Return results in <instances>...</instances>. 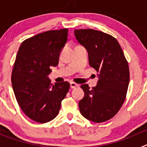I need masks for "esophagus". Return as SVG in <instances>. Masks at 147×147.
<instances>
[{
    "mask_svg": "<svg viewBox=\"0 0 147 147\" xmlns=\"http://www.w3.org/2000/svg\"><path fill=\"white\" fill-rule=\"evenodd\" d=\"M70 85H71V88H76V87L79 86V85H78V84L74 82H71L70 83Z\"/></svg>",
    "mask_w": 147,
    "mask_h": 147,
    "instance_id": "esophagus-1",
    "label": "esophagus"
}]
</instances>
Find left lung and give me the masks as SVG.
<instances>
[{
	"mask_svg": "<svg viewBox=\"0 0 147 147\" xmlns=\"http://www.w3.org/2000/svg\"><path fill=\"white\" fill-rule=\"evenodd\" d=\"M74 34L88 51L90 66L98 73L96 86H81L85 96L79 102L80 113L96 123L110 120L121 107L129 85V65L124 52L116 39L100 31L76 29Z\"/></svg>",
	"mask_w": 147,
	"mask_h": 147,
	"instance_id": "1",
	"label": "left lung"
}]
</instances>
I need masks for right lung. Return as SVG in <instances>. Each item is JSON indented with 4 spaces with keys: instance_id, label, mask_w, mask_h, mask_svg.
I'll return each instance as SVG.
<instances>
[{
    "instance_id": "1",
    "label": "right lung",
    "mask_w": 147,
    "mask_h": 147,
    "mask_svg": "<svg viewBox=\"0 0 147 147\" xmlns=\"http://www.w3.org/2000/svg\"><path fill=\"white\" fill-rule=\"evenodd\" d=\"M67 28L51 30L24 40L15 59L11 84L23 112L38 123L58 115L61 102L69 90L67 82L51 83V67H56L67 42Z\"/></svg>"
}]
</instances>
